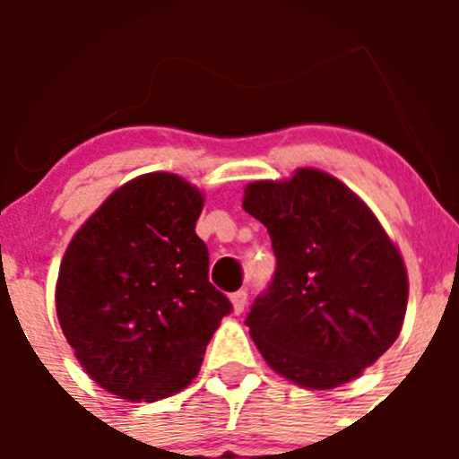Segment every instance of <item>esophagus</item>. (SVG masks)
<instances>
[{"label":"esophagus","mask_w":459,"mask_h":459,"mask_svg":"<svg viewBox=\"0 0 459 459\" xmlns=\"http://www.w3.org/2000/svg\"><path fill=\"white\" fill-rule=\"evenodd\" d=\"M230 302H233V311L235 313H238V316H239V313H242L244 311V307H247V302H248V293H247V290H238V293H233V295H230Z\"/></svg>","instance_id":"1"}]
</instances>
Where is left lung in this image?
<instances>
[{
	"instance_id": "obj_1",
	"label": "left lung",
	"mask_w": 459,
	"mask_h": 459,
	"mask_svg": "<svg viewBox=\"0 0 459 459\" xmlns=\"http://www.w3.org/2000/svg\"><path fill=\"white\" fill-rule=\"evenodd\" d=\"M244 211L266 226L277 262L247 316L268 367L307 388L358 377L397 340L409 299L404 262L379 221L313 169L248 184Z\"/></svg>"
}]
</instances>
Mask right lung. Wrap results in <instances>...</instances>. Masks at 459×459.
<instances>
[{
    "label": "right lung",
    "mask_w": 459,
    "mask_h": 459,
    "mask_svg": "<svg viewBox=\"0 0 459 459\" xmlns=\"http://www.w3.org/2000/svg\"><path fill=\"white\" fill-rule=\"evenodd\" d=\"M202 202L178 175H142L88 217L62 259L64 335L86 373L124 400L188 386L233 311L208 281V248L195 233Z\"/></svg>",
    "instance_id": "right-lung-1"
}]
</instances>
